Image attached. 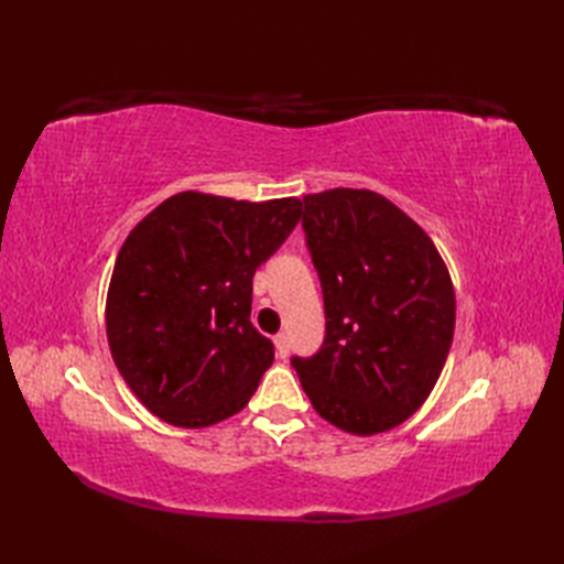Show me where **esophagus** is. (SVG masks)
I'll use <instances>...</instances> for the list:
<instances>
[{"mask_svg":"<svg viewBox=\"0 0 564 564\" xmlns=\"http://www.w3.org/2000/svg\"><path fill=\"white\" fill-rule=\"evenodd\" d=\"M273 344H275V354H279V358H285V356H289V349H291V346H289V337H285L283 332H281V334H275V337H273Z\"/></svg>","mask_w":564,"mask_h":564,"instance_id":"esophagus-1","label":"esophagus"}]
</instances>
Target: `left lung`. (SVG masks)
<instances>
[{
  "label": "left lung",
  "mask_w": 564,
  "mask_h": 564,
  "mask_svg": "<svg viewBox=\"0 0 564 564\" xmlns=\"http://www.w3.org/2000/svg\"><path fill=\"white\" fill-rule=\"evenodd\" d=\"M303 232L325 301V341L291 366L317 414L368 436L434 390L455 327L446 263L412 218L373 191L303 196Z\"/></svg>",
  "instance_id": "8db88e82"
}]
</instances>
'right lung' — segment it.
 <instances>
[{"mask_svg":"<svg viewBox=\"0 0 564 564\" xmlns=\"http://www.w3.org/2000/svg\"><path fill=\"white\" fill-rule=\"evenodd\" d=\"M303 203L184 191L142 218L118 251L106 334L128 388L186 429L237 414L273 364L251 325V279L301 220Z\"/></svg>","mask_w":564,"mask_h":564,"instance_id":"obj_1","label":"right lung"}]
</instances>
